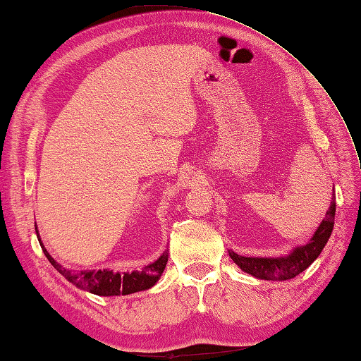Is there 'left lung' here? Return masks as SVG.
<instances>
[{
	"instance_id": "1",
	"label": "left lung",
	"mask_w": 361,
	"mask_h": 361,
	"mask_svg": "<svg viewBox=\"0 0 361 361\" xmlns=\"http://www.w3.org/2000/svg\"><path fill=\"white\" fill-rule=\"evenodd\" d=\"M334 212H336V203L331 201L330 209L326 211L325 219L322 220L317 231L314 233L311 243L302 247L295 249L292 254L281 258H254L243 257L235 252H230L231 260L245 273L252 274L257 279L264 281H287L302 273L315 258L324 250L325 244L330 239L334 226Z\"/></svg>"
}]
</instances>
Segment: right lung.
Masks as SVG:
<instances>
[{
  "instance_id": "1",
  "label": "right lung",
  "mask_w": 361,
  "mask_h": 361,
  "mask_svg": "<svg viewBox=\"0 0 361 361\" xmlns=\"http://www.w3.org/2000/svg\"><path fill=\"white\" fill-rule=\"evenodd\" d=\"M36 226V225H35ZM37 239H39V233L36 231ZM39 244L42 247L44 255L47 257V260L52 263V267L59 271L61 276H65L66 279L74 283L75 287H79L85 292H90L99 296H114V295H130L141 292V290H147L152 286H155V282L160 279L161 273L166 268L168 263V254H164L158 258L155 263L149 264L141 271H133V273H112V271H80V273H73V271L65 269L60 267L52 257L49 255V252L44 247L41 239Z\"/></svg>"
}]
</instances>
